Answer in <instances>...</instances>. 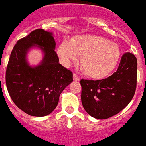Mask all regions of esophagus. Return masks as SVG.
Returning a JSON list of instances; mask_svg holds the SVG:
<instances>
[{"mask_svg": "<svg viewBox=\"0 0 146 146\" xmlns=\"http://www.w3.org/2000/svg\"><path fill=\"white\" fill-rule=\"evenodd\" d=\"M73 81H75V82H79V77L75 73L73 74Z\"/></svg>", "mask_w": 146, "mask_h": 146, "instance_id": "esophagus-1", "label": "esophagus"}]
</instances>
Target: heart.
Listing matches in <instances>:
<instances>
[{"instance_id":"obj_1","label":"heart","mask_w":146,"mask_h":146,"mask_svg":"<svg viewBox=\"0 0 146 146\" xmlns=\"http://www.w3.org/2000/svg\"><path fill=\"white\" fill-rule=\"evenodd\" d=\"M76 53L82 56L80 64L84 74L96 79L108 76L116 67L121 54L117 44L98 35H79L70 43L64 41L58 46V56L65 63L76 60Z\"/></svg>"}]
</instances>
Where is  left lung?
I'll return each instance as SVG.
<instances>
[{"label":"left lung","instance_id":"1","mask_svg":"<svg viewBox=\"0 0 146 146\" xmlns=\"http://www.w3.org/2000/svg\"><path fill=\"white\" fill-rule=\"evenodd\" d=\"M137 61L131 52L122 55L118 69L100 80L81 79L82 103L91 117L105 119L122 111L135 94Z\"/></svg>","mask_w":146,"mask_h":146}]
</instances>
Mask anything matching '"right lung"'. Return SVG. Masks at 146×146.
<instances>
[{"instance_id":"obj_1","label":"right lung","mask_w":146,"mask_h":146,"mask_svg":"<svg viewBox=\"0 0 146 146\" xmlns=\"http://www.w3.org/2000/svg\"><path fill=\"white\" fill-rule=\"evenodd\" d=\"M34 46L45 56L36 67L28 64L25 56ZM52 33L43 29L32 31L17 41L6 71V84L17 107L33 117H44L54 111L60 94L73 82V73L58 63Z\"/></svg>"}]
</instances>
